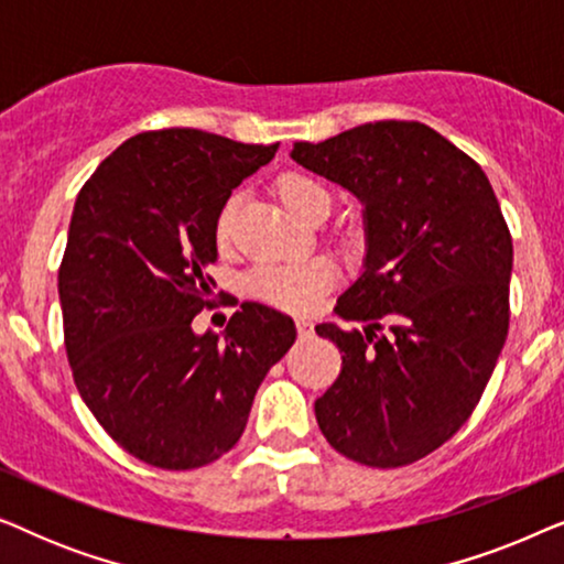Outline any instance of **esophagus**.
I'll list each match as a JSON object with an SVG mask.
<instances>
[{"instance_id": "1", "label": "esophagus", "mask_w": 564, "mask_h": 564, "mask_svg": "<svg viewBox=\"0 0 564 564\" xmlns=\"http://www.w3.org/2000/svg\"><path fill=\"white\" fill-rule=\"evenodd\" d=\"M295 326H297V334L300 336H311L313 334V323L307 321V318H297Z\"/></svg>"}]
</instances>
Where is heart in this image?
Instances as JSON below:
<instances>
[{
    "label": "heart",
    "mask_w": 564,
    "mask_h": 564,
    "mask_svg": "<svg viewBox=\"0 0 564 564\" xmlns=\"http://www.w3.org/2000/svg\"><path fill=\"white\" fill-rule=\"evenodd\" d=\"M282 203L300 220H311L315 215L328 213L330 189L318 176L305 172H288L276 182ZM236 197H230L215 220V236L226 243L234 234ZM334 282V272L323 259H297V261H261L249 272V290L253 295L267 300L284 311H305L315 303L328 284Z\"/></svg>",
    "instance_id": "obj_1"
}]
</instances>
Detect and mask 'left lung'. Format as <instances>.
<instances>
[{
  "instance_id": "obj_1",
  "label": "left lung",
  "mask_w": 564,
  "mask_h": 564,
  "mask_svg": "<svg viewBox=\"0 0 564 564\" xmlns=\"http://www.w3.org/2000/svg\"><path fill=\"white\" fill-rule=\"evenodd\" d=\"M290 156L365 207V269L336 313L367 326H315L344 351L315 419L359 465H411L469 419L506 344L513 243L496 192L423 122H367Z\"/></svg>"
}]
</instances>
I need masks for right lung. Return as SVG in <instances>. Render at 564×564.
<instances>
[{
  "mask_svg": "<svg viewBox=\"0 0 564 564\" xmlns=\"http://www.w3.org/2000/svg\"><path fill=\"white\" fill-rule=\"evenodd\" d=\"M274 145L195 128L118 145L76 197L58 269L76 390L128 454L195 469L234 449L261 380L295 344V323L243 303L226 330L195 334L218 261L215 220Z\"/></svg>",
  "mask_w": 564,
  "mask_h": 564,
  "instance_id": "obj_1",
  "label": "right lung"
}]
</instances>
